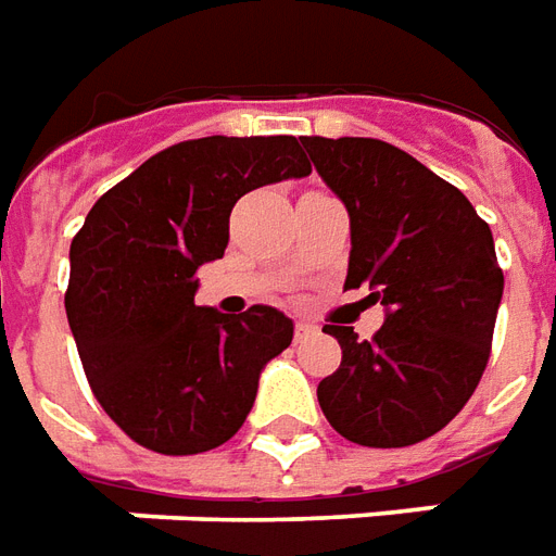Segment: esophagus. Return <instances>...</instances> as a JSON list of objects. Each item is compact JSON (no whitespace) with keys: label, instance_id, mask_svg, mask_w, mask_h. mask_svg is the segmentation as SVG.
Instances as JSON below:
<instances>
[{"label":"esophagus","instance_id":"esophagus-1","mask_svg":"<svg viewBox=\"0 0 556 556\" xmlns=\"http://www.w3.org/2000/svg\"><path fill=\"white\" fill-rule=\"evenodd\" d=\"M315 333V325H306V321H298L294 325V342H303V339H309Z\"/></svg>","mask_w":556,"mask_h":556}]
</instances>
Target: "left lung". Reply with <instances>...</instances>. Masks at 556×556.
Segmentation results:
<instances>
[{
  "instance_id": "8db88e82",
  "label": "left lung",
  "mask_w": 556,
  "mask_h": 556,
  "mask_svg": "<svg viewBox=\"0 0 556 556\" xmlns=\"http://www.w3.org/2000/svg\"><path fill=\"white\" fill-rule=\"evenodd\" d=\"M345 202V289H369L387 321L372 339L325 325L342 363L318 384L327 422L361 446H410L473 396L503 298L494 238L467 195L408 151L366 137H301Z\"/></svg>"
}]
</instances>
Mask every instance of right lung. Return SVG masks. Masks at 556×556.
Wrapping results in <instances>:
<instances>
[{
  "instance_id": "right-lung-1",
  "label": "right lung",
  "mask_w": 556,
  "mask_h": 556,
  "mask_svg": "<svg viewBox=\"0 0 556 556\" xmlns=\"http://www.w3.org/2000/svg\"><path fill=\"white\" fill-rule=\"evenodd\" d=\"M309 172L294 137H202L94 202L71 241L67 325L91 393L130 441L195 455L243 426L294 325L274 306H195V267L223 258L241 195Z\"/></svg>"
}]
</instances>
